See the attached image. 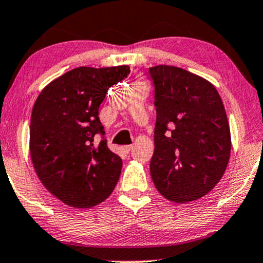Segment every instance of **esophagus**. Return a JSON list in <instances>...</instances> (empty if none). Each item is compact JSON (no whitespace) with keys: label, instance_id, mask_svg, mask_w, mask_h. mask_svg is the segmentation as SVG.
<instances>
[{"label":"esophagus","instance_id":"obj_1","mask_svg":"<svg viewBox=\"0 0 263 263\" xmlns=\"http://www.w3.org/2000/svg\"><path fill=\"white\" fill-rule=\"evenodd\" d=\"M132 148H134V145H132V144H127V145H122V146H121V150H122V152H124V153L128 154L129 152H131Z\"/></svg>","mask_w":263,"mask_h":263}]
</instances>
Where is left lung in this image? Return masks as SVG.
Wrapping results in <instances>:
<instances>
[{"label":"left lung","instance_id":"left-lung-1","mask_svg":"<svg viewBox=\"0 0 263 263\" xmlns=\"http://www.w3.org/2000/svg\"><path fill=\"white\" fill-rule=\"evenodd\" d=\"M155 86V150L150 174L168 201L187 203L212 191L225 173L231 134L215 86L186 69L149 68Z\"/></svg>","mask_w":263,"mask_h":263}]
</instances>
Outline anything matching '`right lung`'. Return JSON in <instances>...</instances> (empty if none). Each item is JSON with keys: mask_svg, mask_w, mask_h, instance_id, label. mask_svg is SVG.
Masks as SVG:
<instances>
[{"mask_svg": "<svg viewBox=\"0 0 263 263\" xmlns=\"http://www.w3.org/2000/svg\"><path fill=\"white\" fill-rule=\"evenodd\" d=\"M129 73L128 66L78 67L52 80L31 114L30 154L42 184L65 204L91 208L117 185L122 160L95 142L104 135L99 108L108 89Z\"/></svg>", "mask_w": 263, "mask_h": 263, "instance_id": "right-lung-1", "label": "right lung"}]
</instances>
